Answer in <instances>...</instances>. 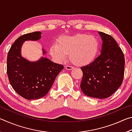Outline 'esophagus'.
I'll return each instance as SVG.
<instances>
[{
    "mask_svg": "<svg viewBox=\"0 0 132 132\" xmlns=\"http://www.w3.org/2000/svg\"><path fill=\"white\" fill-rule=\"evenodd\" d=\"M65 69H67V70H72V69H74V68H73V67H72V66L66 65V66H65Z\"/></svg>",
    "mask_w": 132,
    "mask_h": 132,
    "instance_id": "1",
    "label": "esophagus"
}]
</instances>
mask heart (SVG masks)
Wrapping results in <instances>:
<instances>
[{"label": "heart", "mask_w": 132, "mask_h": 132, "mask_svg": "<svg viewBox=\"0 0 132 132\" xmlns=\"http://www.w3.org/2000/svg\"><path fill=\"white\" fill-rule=\"evenodd\" d=\"M99 47V41L95 37L77 34L60 38L57 45L51 47V53L59 62L66 60L70 53L71 59L75 63L85 65L95 59Z\"/></svg>", "instance_id": "1"}]
</instances>
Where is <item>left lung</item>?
I'll return each mask as SVG.
<instances>
[{"label":"left lung","mask_w":132,"mask_h":132,"mask_svg":"<svg viewBox=\"0 0 132 132\" xmlns=\"http://www.w3.org/2000/svg\"><path fill=\"white\" fill-rule=\"evenodd\" d=\"M102 41L101 54L91 63L81 68L80 88L85 95L102 99L110 97L120 87L125 71V57L113 38L98 32Z\"/></svg>","instance_id":"left-lung-1"}]
</instances>
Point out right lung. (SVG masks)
Wrapping results in <instances>:
<instances>
[{
  "mask_svg": "<svg viewBox=\"0 0 132 132\" xmlns=\"http://www.w3.org/2000/svg\"><path fill=\"white\" fill-rule=\"evenodd\" d=\"M41 38L39 31L22 35L13 44L7 54V73L11 86L18 94L28 100L39 99L47 94L55 78L64 68L46 57L30 62L21 56L24 41H38ZM42 51L43 55L45 54L44 49Z\"/></svg>",
  "mask_w": 132,
  "mask_h": 132,
  "instance_id": "add662e5",
  "label": "right lung"
}]
</instances>
